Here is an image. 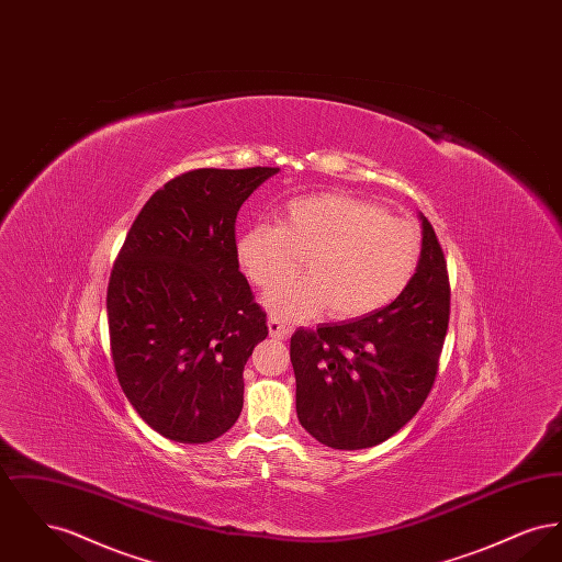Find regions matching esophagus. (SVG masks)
<instances>
[{
	"instance_id": "34e87169",
	"label": "esophagus",
	"mask_w": 562,
	"mask_h": 562,
	"mask_svg": "<svg viewBox=\"0 0 562 562\" xmlns=\"http://www.w3.org/2000/svg\"><path fill=\"white\" fill-rule=\"evenodd\" d=\"M268 326L269 335L273 339H286L291 335V326H286L284 322H280L278 318H269Z\"/></svg>"
}]
</instances>
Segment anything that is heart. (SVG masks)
<instances>
[{
  "mask_svg": "<svg viewBox=\"0 0 562 562\" xmlns=\"http://www.w3.org/2000/svg\"><path fill=\"white\" fill-rule=\"evenodd\" d=\"M248 280L268 291L306 259L308 278L263 299L273 316L307 321L328 314L351 321L390 305L415 276L422 234L415 223L348 193H314L286 202L278 225L257 223L236 238Z\"/></svg>",
  "mask_w": 562,
  "mask_h": 562,
  "instance_id": "b5f03b06",
  "label": "heart"
}]
</instances>
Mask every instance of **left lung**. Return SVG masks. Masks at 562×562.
I'll list each match as a JSON object with an SVG mask.
<instances>
[{"label": "left lung", "instance_id": "1", "mask_svg": "<svg viewBox=\"0 0 562 562\" xmlns=\"http://www.w3.org/2000/svg\"><path fill=\"white\" fill-rule=\"evenodd\" d=\"M422 218V259L390 305L291 337L296 417L318 442L358 451L404 428L428 398L449 328L442 248Z\"/></svg>", "mask_w": 562, "mask_h": 562}]
</instances>
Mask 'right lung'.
I'll list each match as a JSON object with an SVG mask.
<instances>
[{
    "mask_svg": "<svg viewBox=\"0 0 562 562\" xmlns=\"http://www.w3.org/2000/svg\"><path fill=\"white\" fill-rule=\"evenodd\" d=\"M280 168H200L158 189L113 266L109 337L120 385L168 440L202 445L232 428L244 364L268 337L236 257V216Z\"/></svg>",
    "mask_w": 562,
    "mask_h": 562,
    "instance_id": "right-lung-1",
    "label": "right lung"
}]
</instances>
